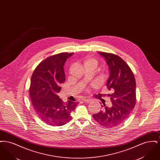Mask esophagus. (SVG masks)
I'll return each mask as SVG.
<instances>
[{
	"instance_id": "34e87169",
	"label": "esophagus",
	"mask_w": 160,
	"mask_h": 160,
	"mask_svg": "<svg viewBox=\"0 0 160 160\" xmlns=\"http://www.w3.org/2000/svg\"><path fill=\"white\" fill-rule=\"evenodd\" d=\"M83 101H84L85 102H86V103H89V102H90V101H91V99H83Z\"/></svg>"
}]
</instances>
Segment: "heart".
Wrapping results in <instances>:
<instances>
[{"mask_svg":"<svg viewBox=\"0 0 160 160\" xmlns=\"http://www.w3.org/2000/svg\"><path fill=\"white\" fill-rule=\"evenodd\" d=\"M83 65L84 68L92 67L96 69L98 65V61L95 58H92L91 56H88L84 59Z\"/></svg>","mask_w":160,"mask_h":160,"instance_id":"b5f03b06","label":"heart"}]
</instances>
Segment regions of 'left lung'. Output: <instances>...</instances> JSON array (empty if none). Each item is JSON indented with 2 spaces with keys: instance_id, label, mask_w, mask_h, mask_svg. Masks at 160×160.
Returning <instances> with one entry per match:
<instances>
[{
  "instance_id": "1",
  "label": "left lung",
  "mask_w": 160,
  "mask_h": 160,
  "mask_svg": "<svg viewBox=\"0 0 160 160\" xmlns=\"http://www.w3.org/2000/svg\"><path fill=\"white\" fill-rule=\"evenodd\" d=\"M106 61L110 76L107 81V89L111 91L112 105L102 106V110L93 114L101 125L112 128L119 125L129 116L136 102V84L132 71L119 56L112 53L99 52Z\"/></svg>"
}]
</instances>
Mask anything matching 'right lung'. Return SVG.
I'll list each match as a JSON object with an SVG mask.
<instances>
[{
    "instance_id": "add662e5",
    "label": "right lung",
    "mask_w": 160,
    "mask_h": 160,
    "mask_svg": "<svg viewBox=\"0 0 160 160\" xmlns=\"http://www.w3.org/2000/svg\"><path fill=\"white\" fill-rule=\"evenodd\" d=\"M73 53H61L42 61L31 77L29 95L32 104L38 117L52 126H62L72 119L71 113L77 102H63L58 95L61 84L65 81L63 66Z\"/></svg>"
}]
</instances>
